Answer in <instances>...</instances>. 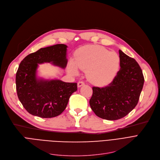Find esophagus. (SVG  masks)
Returning <instances> with one entry per match:
<instances>
[{"instance_id":"obj_1","label":"esophagus","mask_w":160,"mask_h":160,"mask_svg":"<svg viewBox=\"0 0 160 160\" xmlns=\"http://www.w3.org/2000/svg\"><path fill=\"white\" fill-rule=\"evenodd\" d=\"M83 85H84V82H83L80 81V82H78V88H80L81 86H83Z\"/></svg>"}]
</instances>
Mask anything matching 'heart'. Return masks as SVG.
I'll return each instance as SVG.
<instances>
[{"mask_svg":"<svg viewBox=\"0 0 160 160\" xmlns=\"http://www.w3.org/2000/svg\"><path fill=\"white\" fill-rule=\"evenodd\" d=\"M119 66L120 58L116 52L99 45H88L78 50L75 60L69 62V70L73 75L78 73V68L86 70L88 80L102 86L112 81Z\"/></svg>","mask_w":160,"mask_h":160,"instance_id":"heart-1","label":"heart"}]
</instances>
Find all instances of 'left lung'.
Segmentation results:
<instances>
[{
    "label": "left lung",
    "instance_id": "left-lung-1",
    "mask_svg": "<svg viewBox=\"0 0 160 160\" xmlns=\"http://www.w3.org/2000/svg\"><path fill=\"white\" fill-rule=\"evenodd\" d=\"M119 52L120 70L107 86L93 87L89 100L96 115L110 121L122 118L136 106L145 81L138 62L121 50Z\"/></svg>",
    "mask_w": 160,
    "mask_h": 160
}]
</instances>
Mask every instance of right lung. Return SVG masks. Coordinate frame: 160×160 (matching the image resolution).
<instances>
[{"mask_svg": "<svg viewBox=\"0 0 160 160\" xmlns=\"http://www.w3.org/2000/svg\"><path fill=\"white\" fill-rule=\"evenodd\" d=\"M67 48L64 44L41 48L21 62L16 73V90L20 102L29 113L41 118L60 115L71 95L77 90V83L37 77L38 64L51 63L65 69L67 63Z\"/></svg>", "mask_w": 160, "mask_h": 160, "instance_id": "right-lung-1", "label": "right lung"}]
</instances>
